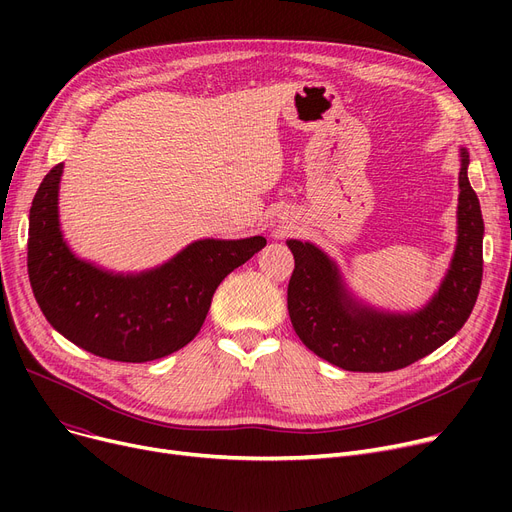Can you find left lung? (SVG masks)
Wrapping results in <instances>:
<instances>
[{
  "instance_id": "8db88e82",
  "label": "left lung",
  "mask_w": 512,
  "mask_h": 512,
  "mask_svg": "<svg viewBox=\"0 0 512 512\" xmlns=\"http://www.w3.org/2000/svg\"><path fill=\"white\" fill-rule=\"evenodd\" d=\"M461 147L456 247L440 288L417 311H384L346 288L336 261L313 242L286 240L294 255L288 282L292 328L317 357L346 371L402 369L434 353L469 319L483 274V218Z\"/></svg>"
}]
</instances>
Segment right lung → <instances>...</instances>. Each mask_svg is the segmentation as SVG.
<instances>
[{"mask_svg":"<svg viewBox=\"0 0 512 512\" xmlns=\"http://www.w3.org/2000/svg\"><path fill=\"white\" fill-rule=\"evenodd\" d=\"M62 174L64 164L51 168L33 199L29 280L51 328L103 359L145 363L186 346L199 334L215 288L267 242L201 238L151 270L110 272L68 247L58 209Z\"/></svg>","mask_w":512,"mask_h":512,"instance_id":"right-lung-1","label":"right lung"}]
</instances>
